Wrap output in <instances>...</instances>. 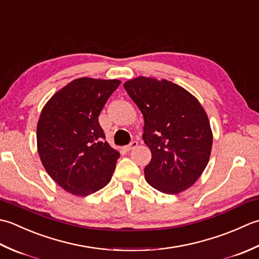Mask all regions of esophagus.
<instances>
[{
  "mask_svg": "<svg viewBox=\"0 0 259 259\" xmlns=\"http://www.w3.org/2000/svg\"><path fill=\"white\" fill-rule=\"evenodd\" d=\"M137 146H138V142H137V141H131L130 144H129L128 146H126V149H128V150H133V149H135V148H136Z\"/></svg>",
  "mask_w": 259,
  "mask_h": 259,
  "instance_id": "1",
  "label": "esophagus"
}]
</instances>
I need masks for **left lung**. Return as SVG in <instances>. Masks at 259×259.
Returning <instances> with one entry per match:
<instances>
[{
    "label": "left lung",
    "instance_id": "left-lung-1",
    "mask_svg": "<svg viewBox=\"0 0 259 259\" xmlns=\"http://www.w3.org/2000/svg\"><path fill=\"white\" fill-rule=\"evenodd\" d=\"M123 87L145 119L142 138L152 156L145 168L147 183L170 195L188 189L210 157L212 134L205 110L167 80L139 76Z\"/></svg>",
    "mask_w": 259,
    "mask_h": 259
}]
</instances>
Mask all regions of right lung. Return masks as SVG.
<instances>
[{"label": "right lung", "mask_w": 259, "mask_h": 259, "mask_svg": "<svg viewBox=\"0 0 259 259\" xmlns=\"http://www.w3.org/2000/svg\"><path fill=\"white\" fill-rule=\"evenodd\" d=\"M119 80L80 78L58 91L43 108L37 151L56 183L75 196L108 185L120 153L106 141L99 114Z\"/></svg>", "instance_id": "1"}]
</instances>
